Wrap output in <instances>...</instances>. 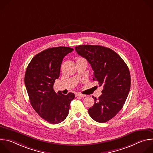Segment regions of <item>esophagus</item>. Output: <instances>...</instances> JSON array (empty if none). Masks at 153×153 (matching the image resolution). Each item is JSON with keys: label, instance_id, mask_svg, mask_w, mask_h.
I'll use <instances>...</instances> for the list:
<instances>
[{"label": "esophagus", "instance_id": "esophagus-1", "mask_svg": "<svg viewBox=\"0 0 153 153\" xmlns=\"http://www.w3.org/2000/svg\"><path fill=\"white\" fill-rule=\"evenodd\" d=\"M76 96H78V97H85L86 96L85 94H80V93L76 94Z\"/></svg>", "mask_w": 153, "mask_h": 153}]
</instances>
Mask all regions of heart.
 <instances>
[{"label": "heart", "instance_id": "obj_1", "mask_svg": "<svg viewBox=\"0 0 153 153\" xmlns=\"http://www.w3.org/2000/svg\"><path fill=\"white\" fill-rule=\"evenodd\" d=\"M79 59H82V58H81V57H80V58H79Z\"/></svg>", "mask_w": 153, "mask_h": 153}]
</instances>
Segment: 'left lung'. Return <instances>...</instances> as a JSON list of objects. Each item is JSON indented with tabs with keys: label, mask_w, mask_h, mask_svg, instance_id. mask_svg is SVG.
Masks as SVG:
<instances>
[{
	"label": "left lung",
	"mask_w": 153,
	"mask_h": 153,
	"mask_svg": "<svg viewBox=\"0 0 153 153\" xmlns=\"http://www.w3.org/2000/svg\"><path fill=\"white\" fill-rule=\"evenodd\" d=\"M76 51L88 61L94 71L93 80L103 86L102 95L94 99L88 109L91 118L105 123L113 118L122 108L131 86L128 67L121 57L111 49L100 45L76 47Z\"/></svg>",
	"instance_id": "obj_1"
}]
</instances>
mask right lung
<instances>
[{"label": "right lung", "instance_id": "add662e5", "mask_svg": "<svg viewBox=\"0 0 153 153\" xmlns=\"http://www.w3.org/2000/svg\"><path fill=\"white\" fill-rule=\"evenodd\" d=\"M74 50L67 47H53L36 54L27 68L25 85L31 106L36 112L50 123L57 124L68 114L70 105L75 96L53 90L60 76L63 57Z\"/></svg>", "mask_w": 153, "mask_h": 153}]
</instances>
